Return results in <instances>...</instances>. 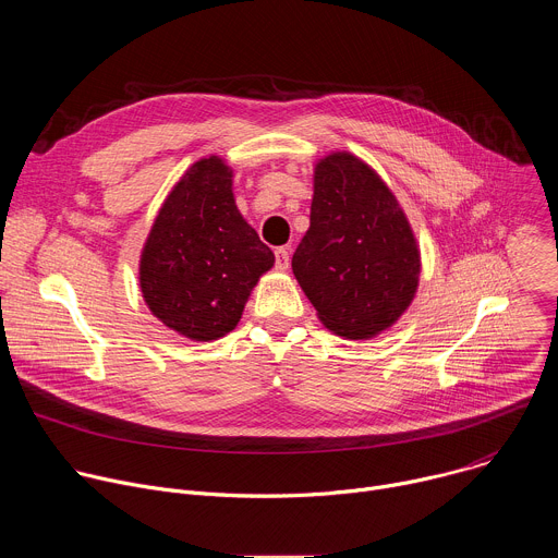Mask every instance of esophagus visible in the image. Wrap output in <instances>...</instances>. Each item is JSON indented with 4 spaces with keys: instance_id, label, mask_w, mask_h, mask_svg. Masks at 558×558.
Returning a JSON list of instances; mask_svg holds the SVG:
<instances>
[{
    "instance_id": "esophagus-1",
    "label": "esophagus",
    "mask_w": 558,
    "mask_h": 558,
    "mask_svg": "<svg viewBox=\"0 0 558 558\" xmlns=\"http://www.w3.org/2000/svg\"><path fill=\"white\" fill-rule=\"evenodd\" d=\"M276 269H280V271L289 269V250L287 247L276 250Z\"/></svg>"
}]
</instances>
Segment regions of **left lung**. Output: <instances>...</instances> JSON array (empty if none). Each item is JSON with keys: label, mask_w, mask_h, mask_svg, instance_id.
Here are the masks:
<instances>
[{"label": "left lung", "mask_w": 558, "mask_h": 558, "mask_svg": "<svg viewBox=\"0 0 558 558\" xmlns=\"http://www.w3.org/2000/svg\"><path fill=\"white\" fill-rule=\"evenodd\" d=\"M320 323L371 340L411 306L422 274L413 227L381 177L351 151L313 168L311 225L291 260Z\"/></svg>", "instance_id": "1"}]
</instances>
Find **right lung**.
Masks as SVG:
<instances>
[{
    "label": "right lung",
    "instance_id": "obj_1",
    "mask_svg": "<svg viewBox=\"0 0 558 558\" xmlns=\"http://www.w3.org/2000/svg\"><path fill=\"white\" fill-rule=\"evenodd\" d=\"M276 263L233 198V170L209 154L192 163L158 209L138 260L154 317L196 342L241 323L245 304Z\"/></svg>",
    "mask_w": 558,
    "mask_h": 558
}]
</instances>
